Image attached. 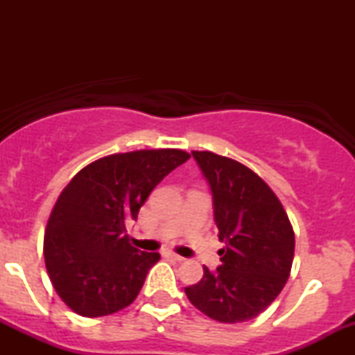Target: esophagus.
<instances>
[{"mask_svg": "<svg viewBox=\"0 0 355 355\" xmlns=\"http://www.w3.org/2000/svg\"><path fill=\"white\" fill-rule=\"evenodd\" d=\"M166 257H168V259H172V260H177V262H183V257H180V255H177V254H173V252H166L165 254Z\"/></svg>", "mask_w": 355, "mask_h": 355, "instance_id": "obj_1", "label": "esophagus"}]
</instances>
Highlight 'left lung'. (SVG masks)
Masks as SVG:
<instances>
[{
  "instance_id": "8db88e82",
  "label": "left lung",
  "mask_w": 355,
  "mask_h": 355,
  "mask_svg": "<svg viewBox=\"0 0 355 355\" xmlns=\"http://www.w3.org/2000/svg\"><path fill=\"white\" fill-rule=\"evenodd\" d=\"M214 193L222 266L203 267L198 284L185 287L189 300L210 319L237 324L254 319L282 292L295 235L277 195L254 170L229 157L191 152Z\"/></svg>"
}]
</instances>
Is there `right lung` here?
<instances>
[{
    "label": "right lung",
    "instance_id": "add662e5",
    "mask_svg": "<svg viewBox=\"0 0 355 355\" xmlns=\"http://www.w3.org/2000/svg\"><path fill=\"white\" fill-rule=\"evenodd\" d=\"M189 158L178 148L113 153L81 168L64 187L44 229L43 254L56 294L73 312L103 317L137 299L160 254L133 247L126 223Z\"/></svg>",
    "mask_w": 355,
    "mask_h": 355
}]
</instances>
